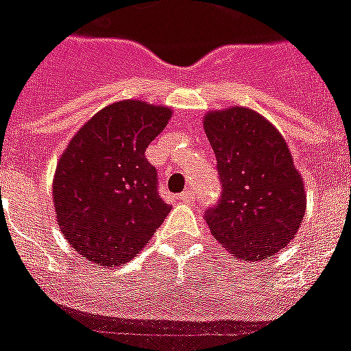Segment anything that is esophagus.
I'll return each mask as SVG.
<instances>
[{
  "mask_svg": "<svg viewBox=\"0 0 351 351\" xmlns=\"http://www.w3.org/2000/svg\"><path fill=\"white\" fill-rule=\"evenodd\" d=\"M182 202H192L193 199H195V193H193L192 188H188V190H184V192L181 193V197H179Z\"/></svg>",
  "mask_w": 351,
  "mask_h": 351,
  "instance_id": "1",
  "label": "esophagus"
}]
</instances>
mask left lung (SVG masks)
Returning <instances> with one entry per match:
<instances>
[{
    "label": "left lung",
    "instance_id": "obj_1",
    "mask_svg": "<svg viewBox=\"0 0 351 351\" xmlns=\"http://www.w3.org/2000/svg\"><path fill=\"white\" fill-rule=\"evenodd\" d=\"M221 176V201L206 211L217 242L237 260L262 262L282 251L306 210L303 178L287 141L247 107L210 111L202 118Z\"/></svg>",
    "mask_w": 351,
    "mask_h": 351
}]
</instances>
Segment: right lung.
Wrapping results in <instances>:
<instances>
[{"instance_id": "obj_1", "label": "right lung", "mask_w": 351, "mask_h": 351, "mask_svg": "<svg viewBox=\"0 0 351 351\" xmlns=\"http://www.w3.org/2000/svg\"><path fill=\"white\" fill-rule=\"evenodd\" d=\"M172 109L120 100L84 123L53 176L57 224L89 262L112 267L132 260L172 208L159 197L145 149L167 127Z\"/></svg>"}]
</instances>
